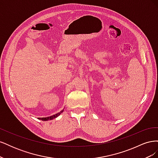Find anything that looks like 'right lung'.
<instances>
[{
	"mask_svg": "<svg viewBox=\"0 0 158 158\" xmlns=\"http://www.w3.org/2000/svg\"><path fill=\"white\" fill-rule=\"evenodd\" d=\"M64 109L62 110L61 111H60L59 113H56L55 114H53V115L52 116H50V117H42V118H38V119H40V120H42V121H49V120H52V119L55 118H56L58 116H59L60 114L63 112Z\"/></svg>",
	"mask_w": 158,
	"mask_h": 158,
	"instance_id": "obj_1",
	"label": "right lung"
}]
</instances>
